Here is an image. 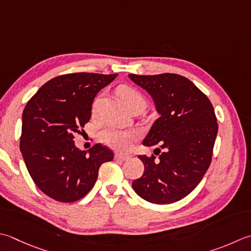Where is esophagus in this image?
<instances>
[{
	"instance_id": "34e87169",
	"label": "esophagus",
	"mask_w": 251,
	"mask_h": 251,
	"mask_svg": "<svg viewBox=\"0 0 251 251\" xmlns=\"http://www.w3.org/2000/svg\"><path fill=\"white\" fill-rule=\"evenodd\" d=\"M115 160H117V161H121V162H124V161H127L128 160L130 156L129 155H127V154H122V153H116L115 154Z\"/></svg>"
}]
</instances>
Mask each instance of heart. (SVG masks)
Listing matches in <instances>:
<instances>
[{
	"mask_svg": "<svg viewBox=\"0 0 251 251\" xmlns=\"http://www.w3.org/2000/svg\"><path fill=\"white\" fill-rule=\"evenodd\" d=\"M117 95L126 106L135 101H144V98L140 93L128 86H121L117 89ZM137 137H138V132L136 130L124 129L113 125L106 126L100 132V139L103 144L114 149H127Z\"/></svg>",
	"mask_w": 251,
	"mask_h": 251,
	"instance_id": "heart-1",
	"label": "heart"
}]
</instances>
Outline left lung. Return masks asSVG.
Segmentation results:
<instances>
[{"mask_svg": "<svg viewBox=\"0 0 251 251\" xmlns=\"http://www.w3.org/2000/svg\"><path fill=\"white\" fill-rule=\"evenodd\" d=\"M128 77L149 93L160 114L142 141L146 147H158L154 153L159 158L138 155L145 172L131 186L149 202H176L197 187L209 169L218 134L213 105L180 75L129 74Z\"/></svg>", "mask_w": 251, "mask_h": 251, "instance_id": "8db88e82", "label": "left lung"}]
</instances>
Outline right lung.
<instances>
[{"label":"right lung","mask_w":251,"mask_h":251,"mask_svg":"<svg viewBox=\"0 0 251 251\" xmlns=\"http://www.w3.org/2000/svg\"><path fill=\"white\" fill-rule=\"evenodd\" d=\"M117 74L74 73L57 76L39 89L23 112L21 151L31 178L42 193L61 202H74L89 193L102 163L113 152L97 144L88 151L75 146L91 117L97 93Z\"/></svg>","instance_id":"right-lung-1"}]
</instances>
